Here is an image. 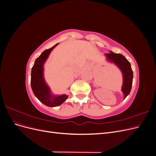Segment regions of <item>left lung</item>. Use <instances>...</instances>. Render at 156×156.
<instances>
[{
	"label": "left lung",
	"mask_w": 156,
	"mask_h": 156,
	"mask_svg": "<svg viewBox=\"0 0 156 156\" xmlns=\"http://www.w3.org/2000/svg\"><path fill=\"white\" fill-rule=\"evenodd\" d=\"M107 60L115 64L123 75V85L122 91L124 95V99L129 95L133 83V70L131 64L125 56L119 53H115L110 51V53L105 54Z\"/></svg>",
	"instance_id": "left-lung-1"
}]
</instances>
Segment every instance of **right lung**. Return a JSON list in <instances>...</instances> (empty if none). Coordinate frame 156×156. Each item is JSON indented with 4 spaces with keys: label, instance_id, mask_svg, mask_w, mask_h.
I'll use <instances>...</instances> for the list:
<instances>
[{
    "label": "right lung",
    "instance_id": "obj_1",
    "mask_svg": "<svg viewBox=\"0 0 156 156\" xmlns=\"http://www.w3.org/2000/svg\"><path fill=\"white\" fill-rule=\"evenodd\" d=\"M58 44H56L50 49L45 50L39 57L36 59L31 71L30 83L33 93L42 103L48 107L60 105L68 98V96L66 94L53 96L44 77V64L51 51Z\"/></svg>",
    "mask_w": 156,
    "mask_h": 156
}]
</instances>
